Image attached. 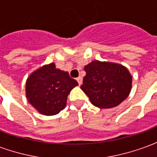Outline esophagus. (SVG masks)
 <instances>
[{"mask_svg": "<svg viewBox=\"0 0 157 157\" xmlns=\"http://www.w3.org/2000/svg\"><path fill=\"white\" fill-rule=\"evenodd\" d=\"M76 81H77V82H78L79 86L82 85V77L79 76V77H77V78H76Z\"/></svg>", "mask_w": 157, "mask_h": 157, "instance_id": "34e87169", "label": "esophagus"}]
</instances>
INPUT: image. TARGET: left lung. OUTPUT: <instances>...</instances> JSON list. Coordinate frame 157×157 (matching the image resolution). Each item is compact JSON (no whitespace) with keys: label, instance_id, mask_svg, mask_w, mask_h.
<instances>
[{"label":"left lung","instance_id":"obj_1","mask_svg":"<svg viewBox=\"0 0 157 157\" xmlns=\"http://www.w3.org/2000/svg\"><path fill=\"white\" fill-rule=\"evenodd\" d=\"M84 71L86 75L81 89L99 109L114 108L129 95L132 75L124 65L93 60L86 65Z\"/></svg>","mask_w":157,"mask_h":157}]
</instances>
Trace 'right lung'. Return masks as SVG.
I'll return each mask as SVG.
<instances>
[{"label":"right lung","instance_id":"right-lung-1","mask_svg":"<svg viewBox=\"0 0 157 157\" xmlns=\"http://www.w3.org/2000/svg\"><path fill=\"white\" fill-rule=\"evenodd\" d=\"M77 85L68 72L57 69L52 62L30 74L26 81V97L41 114L55 115L65 109L69 93Z\"/></svg>","mask_w":157,"mask_h":157}]
</instances>
